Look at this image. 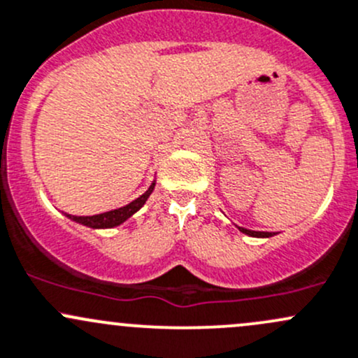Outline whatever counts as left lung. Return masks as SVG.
Instances as JSON below:
<instances>
[{"label": "left lung", "instance_id": "8db88e82", "mask_svg": "<svg viewBox=\"0 0 358 358\" xmlns=\"http://www.w3.org/2000/svg\"><path fill=\"white\" fill-rule=\"evenodd\" d=\"M238 229L248 236H255V238H269V236L274 235V233H271V231H254V229H247L242 227H238Z\"/></svg>", "mask_w": 358, "mask_h": 358}]
</instances>
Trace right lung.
Wrapping results in <instances>:
<instances>
[{
    "instance_id": "1",
    "label": "right lung",
    "mask_w": 358,
    "mask_h": 358,
    "mask_svg": "<svg viewBox=\"0 0 358 358\" xmlns=\"http://www.w3.org/2000/svg\"><path fill=\"white\" fill-rule=\"evenodd\" d=\"M154 187H156V182L150 183L149 189L145 190L141 197H137L135 201H131L130 204L123 206V208L108 210V213L94 214V216H71V214H66V217L71 221H75V223H80V224H84V227L94 228V229L115 228V227H118V224L125 223L130 216H134V214L145 204V201L149 199V195L152 194Z\"/></svg>"
}]
</instances>
